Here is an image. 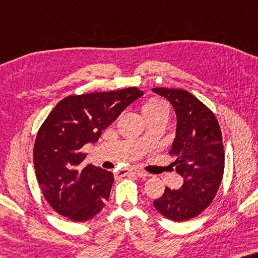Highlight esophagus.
Returning <instances> with one entry per match:
<instances>
[{
    "label": "esophagus",
    "instance_id": "1",
    "mask_svg": "<svg viewBox=\"0 0 258 258\" xmlns=\"http://www.w3.org/2000/svg\"><path fill=\"white\" fill-rule=\"evenodd\" d=\"M131 174L137 175L139 177H147L148 176L147 172L143 171V170H140V169H132V170L123 169V170H119V171L116 172V175L119 176V177H124V176H127V175H131Z\"/></svg>",
    "mask_w": 258,
    "mask_h": 258
}]
</instances>
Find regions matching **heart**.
<instances>
[{"label":"heart","mask_w":258,"mask_h":258,"mask_svg":"<svg viewBox=\"0 0 258 258\" xmlns=\"http://www.w3.org/2000/svg\"><path fill=\"white\" fill-rule=\"evenodd\" d=\"M162 109H168V106L166 102H163L162 100H158V99H152L148 101L147 104L143 106V114L147 117L148 115H152L156 114L158 111H160Z\"/></svg>","instance_id":"heart-1"}]
</instances>
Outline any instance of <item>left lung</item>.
Instances as JSON below:
<instances>
[{
  "mask_svg": "<svg viewBox=\"0 0 258 258\" xmlns=\"http://www.w3.org/2000/svg\"><path fill=\"white\" fill-rule=\"evenodd\" d=\"M170 101L177 116L176 138L169 154L176 157V171L184 178L179 189L166 187L153 202L163 217L181 222L207 209L217 195L224 170L221 130L214 114L182 89L153 88Z\"/></svg>",
  "mask_w": 258,
  "mask_h": 258,
  "instance_id": "obj_1",
  "label": "left lung"
}]
</instances>
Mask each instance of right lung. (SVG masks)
Returning a JSON list of instances; mask_svg holds the SVG:
<instances>
[{"instance_id":"obj_1","label":"right lung","mask_w":258,"mask_h":258,"mask_svg":"<svg viewBox=\"0 0 258 258\" xmlns=\"http://www.w3.org/2000/svg\"><path fill=\"white\" fill-rule=\"evenodd\" d=\"M143 96L138 88L69 96L60 100L37 134L34 165L44 198L56 212L72 221L92 219L105 207L113 172L80 163L82 148L99 140L126 107Z\"/></svg>"}]
</instances>
